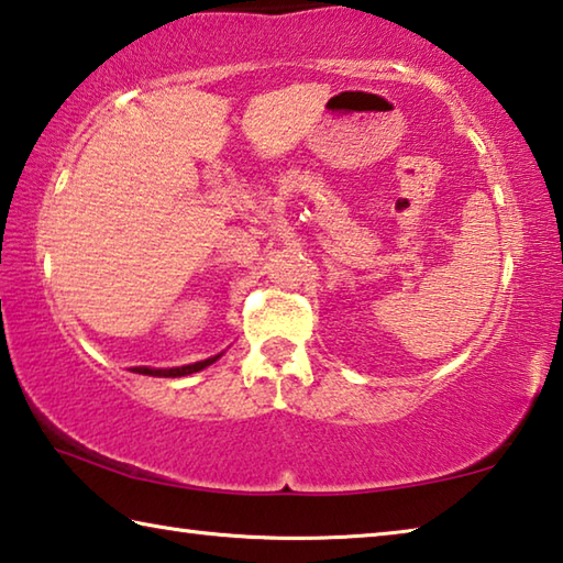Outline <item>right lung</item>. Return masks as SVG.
I'll list each match as a JSON object with an SVG mask.
<instances>
[{"mask_svg":"<svg viewBox=\"0 0 563 563\" xmlns=\"http://www.w3.org/2000/svg\"><path fill=\"white\" fill-rule=\"evenodd\" d=\"M223 352H218V355L201 360V362H190V365H180V367H131V373H139V375H151V377H186V375H194V373H201L208 365H213V362L221 357Z\"/></svg>","mask_w":563,"mask_h":563,"instance_id":"1","label":"right lung"}]
</instances>
